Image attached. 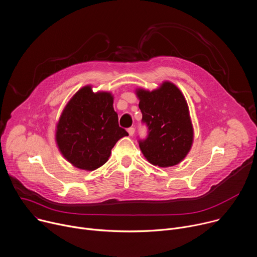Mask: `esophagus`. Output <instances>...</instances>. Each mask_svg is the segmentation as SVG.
Segmentation results:
<instances>
[{"mask_svg":"<svg viewBox=\"0 0 257 257\" xmlns=\"http://www.w3.org/2000/svg\"><path fill=\"white\" fill-rule=\"evenodd\" d=\"M127 133H128L130 136H134V134H135V127H128V128H127Z\"/></svg>","mask_w":257,"mask_h":257,"instance_id":"obj_1","label":"esophagus"}]
</instances>
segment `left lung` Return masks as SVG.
<instances>
[{
  "mask_svg": "<svg viewBox=\"0 0 257 257\" xmlns=\"http://www.w3.org/2000/svg\"><path fill=\"white\" fill-rule=\"evenodd\" d=\"M142 112V121L148 127L146 139L139 146L153 165L174 166L188 154L193 143V126L189 107L182 92L169 81L152 92H136Z\"/></svg>",
  "mask_w": 257,
  "mask_h": 257,
  "instance_id": "obj_1",
  "label": "left lung"
}]
</instances>
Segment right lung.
Segmentation results:
<instances>
[{
	"mask_svg": "<svg viewBox=\"0 0 257 257\" xmlns=\"http://www.w3.org/2000/svg\"><path fill=\"white\" fill-rule=\"evenodd\" d=\"M127 132L118 125L113 97L81 88L65 106L57 123L56 142L62 155L75 167L94 170L107 162L111 149Z\"/></svg>",
	"mask_w": 257,
	"mask_h": 257,
	"instance_id": "1",
	"label": "right lung"
}]
</instances>
